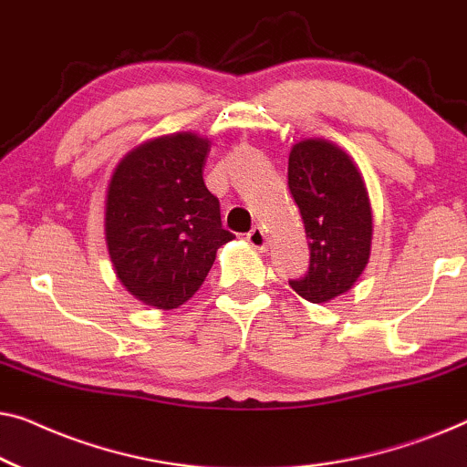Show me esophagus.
<instances>
[{
    "instance_id": "1",
    "label": "esophagus",
    "mask_w": 467,
    "mask_h": 467,
    "mask_svg": "<svg viewBox=\"0 0 467 467\" xmlns=\"http://www.w3.org/2000/svg\"><path fill=\"white\" fill-rule=\"evenodd\" d=\"M246 240H248V244H251L253 248H257V251H265L267 248V235L259 225H254L251 232L246 234Z\"/></svg>"
}]
</instances>
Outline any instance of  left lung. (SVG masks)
<instances>
[{
    "label": "left lung",
    "mask_w": 467,
    "mask_h": 467,
    "mask_svg": "<svg viewBox=\"0 0 467 467\" xmlns=\"http://www.w3.org/2000/svg\"><path fill=\"white\" fill-rule=\"evenodd\" d=\"M289 189L310 248L306 276L291 289L312 304L347 293L366 270L372 246V208L353 159L327 140H302L289 155Z\"/></svg>",
    "instance_id": "left-lung-1"
}]
</instances>
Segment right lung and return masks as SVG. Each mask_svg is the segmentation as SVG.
Masks as SVG:
<instances>
[{
    "instance_id": "obj_1",
    "label": "right lung",
    "mask_w": 467,
    "mask_h": 467,
    "mask_svg": "<svg viewBox=\"0 0 467 467\" xmlns=\"http://www.w3.org/2000/svg\"><path fill=\"white\" fill-rule=\"evenodd\" d=\"M208 138L182 131L140 144L108 184L106 244L117 278L140 302L171 310L195 296L234 234L203 182Z\"/></svg>"
}]
</instances>
